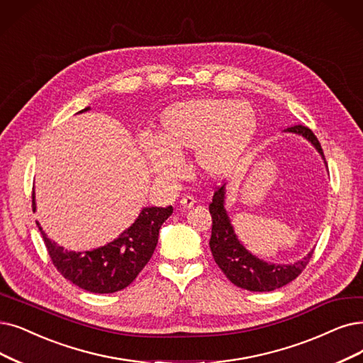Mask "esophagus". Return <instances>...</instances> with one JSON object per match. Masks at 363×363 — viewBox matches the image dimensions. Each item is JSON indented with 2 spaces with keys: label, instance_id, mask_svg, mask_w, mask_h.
Instances as JSON below:
<instances>
[{
  "label": "esophagus",
  "instance_id": "esophagus-1",
  "mask_svg": "<svg viewBox=\"0 0 363 363\" xmlns=\"http://www.w3.org/2000/svg\"><path fill=\"white\" fill-rule=\"evenodd\" d=\"M180 206L183 207V208H192L194 206H195V199H194V196H183L182 199H180Z\"/></svg>",
  "mask_w": 363,
  "mask_h": 363
}]
</instances>
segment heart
<instances>
[{
  "instance_id": "heart-1",
  "label": "heart",
  "mask_w": 363,
  "mask_h": 363,
  "mask_svg": "<svg viewBox=\"0 0 363 363\" xmlns=\"http://www.w3.org/2000/svg\"><path fill=\"white\" fill-rule=\"evenodd\" d=\"M259 116L249 101L198 98L167 107L156 126V137L143 134L140 149L159 179H179L182 157L194 152L198 171L208 179L230 176L252 149Z\"/></svg>"
}]
</instances>
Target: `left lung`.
Wrapping results in <instances>:
<instances>
[{"label":"left lung","instance_id":"left-lung-1","mask_svg":"<svg viewBox=\"0 0 363 363\" xmlns=\"http://www.w3.org/2000/svg\"><path fill=\"white\" fill-rule=\"evenodd\" d=\"M284 133H292L310 141L325 161L320 143H318L315 135L311 133V129H308L307 126L296 125L284 129ZM225 201L226 184H223L220 189L214 192L208 210L213 219L210 249L216 264L219 265L226 277L235 286L250 292H271L295 280L310 262L313 250L307 256L298 260V262L287 265L267 262V260L255 256L238 240L234 226H232L228 216Z\"/></svg>","mask_w":363,"mask_h":363}]
</instances>
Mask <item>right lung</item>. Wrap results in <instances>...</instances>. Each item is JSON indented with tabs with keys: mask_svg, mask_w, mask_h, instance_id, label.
I'll use <instances>...</instances> for the list:
<instances>
[{
	"mask_svg": "<svg viewBox=\"0 0 363 363\" xmlns=\"http://www.w3.org/2000/svg\"><path fill=\"white\" fill-rule=\"evenodd\" d=\"M91 110L86 107L79 113ZM33 210H37L33 192ZM172 214V207H144L134 223L122 234L94 250L72 252L52 241L38 222L37 226L56 269L64 277L92 294H113L131 284L150 260L159 229Z\"/></svg>",
	"mask_w": 363,
	"mask_h": 363,
	"instance_id": "obj_1",
	"label": "right lung"
}]
</instances>
